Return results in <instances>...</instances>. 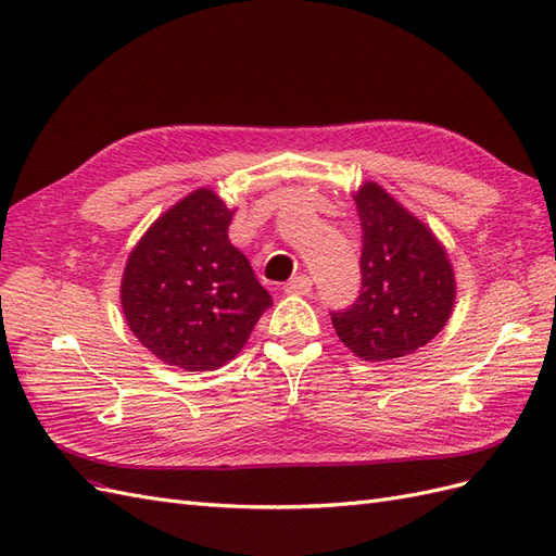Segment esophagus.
<instances>
[{
    "mask_svg": "<svg viewBox=\"0 0 556 556\" xmlns=\"http://www.w3.org/2000/svg\"><path fill=\"white\" fill-rule=\"evenodd\" d=\"M313 288V280L308 276H294L282 285V290L288 294H308Z\"/></svg>",
    "mask_w": 556,
    "mask_h": 556,
    "instance_id": "esophagus-1",
    "label": "esophagus"
}]
</instances>
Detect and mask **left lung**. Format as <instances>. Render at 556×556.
Instances as JSON below:
<instances>
[{"instance_id":"left-lung-1","label":"left lung","mask_w":556,"mask_h":556,"mask_svg":"<svg viewBox=\"0 0 556 556\" xmlns=\"http://www.w3.org/2000/svg\"><path fill=\"white\" fill-rule=\"evenodd\" d=\"M355 204L362 290L348 311L331 313V325L359 359L392 362L425 348L447 325L457 282L443 243L382 185L364 180Z\"/></svg>"}]
</instances>
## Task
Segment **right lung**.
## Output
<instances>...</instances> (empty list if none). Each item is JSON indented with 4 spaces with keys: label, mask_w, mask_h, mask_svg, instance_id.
<instances>
[{
    "label": "right lung",
    "mask_w": 556,
    "mask_h": 556,
    "mask_svg": "<svg viewBox=\"0 0 556 556\" xmlns=\"http://www.w3.org/2000/svg\"><path fill=\"white\" fill-rule=\"evenodd\" d=\"M233 211L199 188L164 211L129 252L121 304L153 355L185 371H213L239 355L274 304L229 241Z\"/></svg>",
    "instance_id": "obj_1"
}]
</instances>
